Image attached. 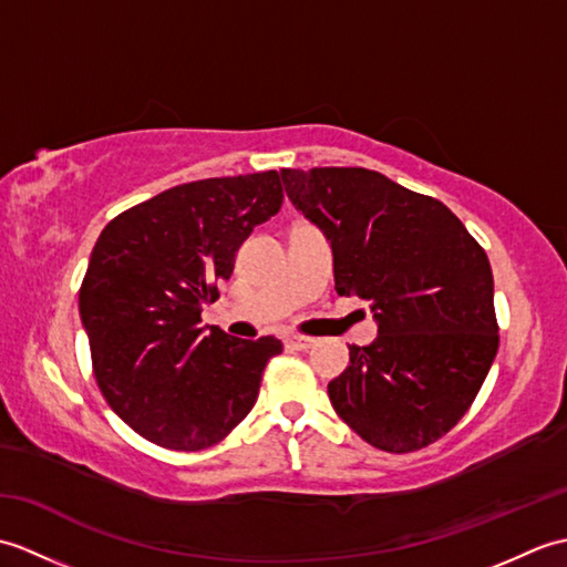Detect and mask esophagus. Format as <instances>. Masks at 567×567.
Returning <instances> with one entry per match:
<instances>
[{"mask_svg":"<svg viewBox=\"0 0 567 567\" xmlns=\"http://www.w3.org/2000/svg\"><path fill=\"white\" fill-rule=\"evenodd\" d=\"M315 343L317 339H311V336H285V348H290V351H309Z\"/></svg>","mask_w":567,"mask_h":567,"instance_id":"34e87169","label":"esophagus"}]
</instances>
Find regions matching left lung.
Wrapping results in <instances>:
<instances>
[{"instance_id": "8db88e82", "label": "left lung", "mask_w": 567, "mask_h": 567, "mask_svg": "<svg viewBox=\"0 0 567 567\" xmlns=\"http://www.w3.org/2000/svg\"><path fill=\"white\" fill-rule=\"evenodd\" d=\"M287 197L331 240L336 292L370 302L378 339L351 346L329 396L360 439L412 453L473 404L499 348L483 246L443 202L365 167L280 171Z\"/></svg>"}]
</instances>
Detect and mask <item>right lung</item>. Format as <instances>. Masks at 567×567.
<instances>
[{
    "mask_svg": "<svg viewBox=\"0 0 567 567\" xmlns=\"http://www.w3.org/2000/svg\"><path fill=\"white\" fill-rule=\"evenodd\" d=\"M280 173L209 177L118 214L92 248L80 319L104 400L138 436L171 451L226 439L258 400L272 336L204 333L202 305L236 250L282 207Z\"/></svg>",
    "mask_w": 567,
    "mask_h": 567,
    "instance_id": "obj_1",
    "label": "right lung"
}]
</instances>
